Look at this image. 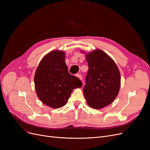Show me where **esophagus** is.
<instances>
[{
  "label": "esophagus",
  "mask_w": 150,
  "mask_h": 150,
  "mask_svg": "<svg viewBox=\"0 0 150 150\" xmlns=\"http://www.w3.org/2000/svg\"><path fill=\"white\" fill-rule=\"evenodd\" d=\"M76 76L78 77V78H79L80 79H83L82 75H81V74H76Z\"/></svg>",
  "instance_id": "34e87169"
}]
</instances>
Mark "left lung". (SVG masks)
<instances>
[{
  "mask_svg": "<svg viewBox=\"0 0 150 150\" xmlns=\"http://www.w3.org/2000/svg\"><path fill=\"white\" fill-rule=\"evenodd\" d=\"M89 69L83 88L88 105L101 109L112 103L118 94L121 76L112 59L101 50L86 55Z\"/></svg>",
  "mask_w": 150,
  "mask_h": 150,
  "instance_id": "left-lung-1",
  "label": "left lung"
}]
</instances>
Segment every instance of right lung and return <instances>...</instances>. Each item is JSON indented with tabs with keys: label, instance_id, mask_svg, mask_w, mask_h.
<instances>
[{
	"label": "right lung",
	"instance_id": "right-lung-1",
	"mask_svg": "<svg viewBox=\"0 0 150 150\" xmlns=\"http://www.w3.org/2000/svg\"><path fill=\"white\" fill-rule=\"evenodd\" d=\"M35 88L38 98L52 108L64 106L74 89L82 87V82L69 73L65 53L53 51L45 56L35 71Z\"/></svg>",
	"mask_w": 150,
	"mask_h": 150
}]
</instances>
